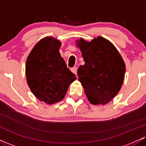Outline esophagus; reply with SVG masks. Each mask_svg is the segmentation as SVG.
<instances>
[{
	"mask_svg": "<svg viewBox=\"0 0 146 146\" xmlns=\"http://www.w3.org/2000/svg\"><path fill=\"white\" fill-rule=\"evenodd\" d=\"M71 71L73 72L74 74H75V75L77 74V67H75V66H74V67H73V68H71Z\"/></svg>",
	"mask_w": 146,
	"mask_h": 146,
	"instance_id": "1",
	"label": "esophagus"
}]
</instances>
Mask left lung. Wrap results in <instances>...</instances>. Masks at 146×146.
<instances>
[{"instance_id": "left-lung-1", "label": "left lung", "mask_w": 146, "mask_h": 146, "mask_svg": "<svg viewBox=\"0 0 146 146\" xmlns=\"http://www.w3.org/2000/svg\"><path fill=\"white\" fill-rule=\"evenodd\" d=\"M76 43L85 62L78 70L84 92L92 104H107L122 87L125 63L115 47L102 36L90 42L81 38Z\"/></svg>"}]
</instances>
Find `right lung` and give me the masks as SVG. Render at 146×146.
I'll use <instances>...</instances> for the list:
<instances>
[{"label":"right lung","mask_w":146,"mask_h":146,"mask_svg":"<svg viewBox=\"0 0 146 146\" xmlns=\"http://www.w3.org/2000/svg\"><path fill=\"white\" fill-rule=\"evenodd\" d=\"M60 41L47 36L35 45L26 62L27 84L39 101L54 104L64 98L75 75L59 52Z\"/></svg>","instance_id":"right-lung-1"}]
</instances>
